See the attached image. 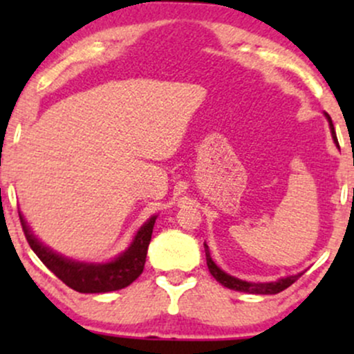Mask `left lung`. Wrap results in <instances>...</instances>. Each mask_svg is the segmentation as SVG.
Masks as SVG:
<instances>
[{
	"label": "left lung",
	"mask_w": 354,
	"mask_h": 354,
	"mask_svg": "<svg viewBox=\"0 0 354 354\" xmlns=\"http://www.w3.org/2000/svg\"><path fill=\"white\" fill-rule=\"evenodd\" d=\"M328 121H330L333 138H335L336 145H338V138H336V135H335V126H333L330 116H328ZM205 253H206V265H208V270H209V273L213 274V278L216 279L218 283H221L223 286L230 288V290H234V291H241V293H251V295H276V293H281L283 290H286L288 286H291V284H293L296 279H298L299 276L303 274L301 273V274L288 276V278H281V279H278V281H274V283H248V281H243V279L234 278V276L226 274L225 271L219 270V268L214 265L213 259H211L206 243H205Z\"/></svg>",
	"instance_id": "8db88e82"
}]
</instances>
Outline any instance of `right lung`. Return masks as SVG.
I'll return each mask as SVG.
<instances>
[{
	"label": "right lung",
	"instance_id": "right-lung-1",
	"mask_svg": "<svg viewBox=\"0 0 354 354\" xmlns=\"http://www.w3.org/2000/svg\"><path fill=\"white\" fill-rule=\"evenodd\" d=\"M19 221H21L23 233L26 236V241L30 243L31 250L41 259L43 265L58 276L66 286L78 291V293H108V291L123 290V288L129 286L138 276L143 273L146 253H148L149 241H151L156 216L149 218L141 226V230L133 239L131 246L123 254L118 256L115 261L106 263V265L76 263L53 253L31 234L21 214H19Z\"/></svg>",
	"mask_w": 354,
	"mask_h": 354
}]
</instances>
